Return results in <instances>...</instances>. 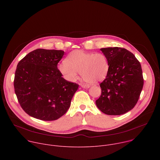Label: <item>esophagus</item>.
I'll use <instances>...</instances> for the list:
<instances>
[{"mask_svg":"<svg viewBox=\"0 0 160 160\" xmlns=\"http://www.w3.org/2000/svg\"><path fill=\"white\" fill-rule=\"evenodd\" d=\"M80 86L82 88H88L90 87V86L88 85H86V84H80Z\"/></svg>","mask_w":160,"mask_h":160,"instance_id":"34e87169","label":"esophagus"}]
</instances>
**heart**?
I'll return each mask as SVG.
<instances>
[{
  "instance_id": "b5f03b06",
  "label": "heart",
  "mask_w": 160,
  "mask_h": 160,
  "mask_svg": "<svg viewBox=\"0 0 160 160\" xmlns=\"http://www.w3.org/2000/svg\"><path fill=\"white\" fill-rule=\"evenodd\" d=\"M58 69L63 77L69 82H74L80 72L83 80L89 83L96 84L106 77L109 64L102 53L87 52L81 50L72 52L65 62L60 63Z\"/></svg>"
}]
</instances>
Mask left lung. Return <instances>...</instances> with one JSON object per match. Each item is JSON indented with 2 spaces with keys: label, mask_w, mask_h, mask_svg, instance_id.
Returning <instances> with one entry per match:
<instances>
[{
  "label": "left lung",
  "mask_w": 160,
  "mask_h": 160,
  "mask_svg": "<svg viewBox=\"0 0 160 160\" xmlns=\"http://www.w3.org/2000/svg\"><path fill=\"white\" fill-rule=\"evenodd\" d=\"M100 50L108 59L109 70L100 83L102 92L96 104L106 115H123L133 109L139 98L144 85L141 65L125 49L115 47Z\"/></svg>",
  "instance_id": "obj_1"
}]
</instances>
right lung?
Instances as JSON below:
<instances>
[{"mask_svg": "<svg viewBox=\"0 0 160 160\" xmlns=\"http://www.w3.org/2000/svg\"><path fill=\"white\" fill-rule=\"evenodd\" d=\"M64 53L61 50L38 49L18 62L15 93L21 108L30 117L56 120L70 107L78 85L64 79L58 69Z\"/></svg>", "mask_w": 160, "mask_h": 160, "instance_id": "1", "label": "right lung"}]
</instances>
